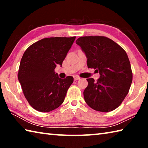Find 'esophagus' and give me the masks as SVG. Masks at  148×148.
<instances>
[{
    "mask_svg": "<svg viewBox=\"0 0 148 148\" xmlns=\"http://www.w3.org/2000/svg\"><path fill=\"white\" fill-rule=\"evenodd\" d=\"M74 79L75 81H76V80H78V79H80V77H79V76H74Z\"/></svg>",
    "mask_w": 148,
    "mask_h": 148,
    "instance_id": "1",
    "label": "esophagus"
}]
</instances>
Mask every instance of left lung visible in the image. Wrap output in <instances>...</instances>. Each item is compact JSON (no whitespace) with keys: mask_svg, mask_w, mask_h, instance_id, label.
<instances>
[{"mask_svg":"<svg viewBox=\"0 0 148 148\" xmlns=\"http://www.w3.org/2000/svg\"><path fill=\"white\" fill-rule=\"evenodd\" d=\"M76 43L87 58L88 68L96 69L100 77L87 79L85 101L96 111L107 112L120 106L128 94L132 81L129 57L112 40L102 36H82Z\"/></svg>","mask_w":148,"mask_h":148,"instance_id":"8db88e82","label":"left lung"}]
</instances>
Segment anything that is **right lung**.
<instances>
[{
	"instance_id": "right-lung-1",
	"label": "right lung",
	"mask_w": 148,
	"mask_h": 148,
	"mask_svg": "<svg viewBox=\"0 0 148 148\" xmlns=\"http://www.w3.org/2000/svg\"><path fill=\"white\" fill-rule=\"evenodd\" d=\"M75 38H43L32 44L23 53L17 76L25 97L37 111H52L63 102L74 78H60L55 69L57 64L62 66Z\"/></svg>"
}]
</instances>
